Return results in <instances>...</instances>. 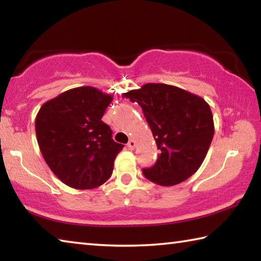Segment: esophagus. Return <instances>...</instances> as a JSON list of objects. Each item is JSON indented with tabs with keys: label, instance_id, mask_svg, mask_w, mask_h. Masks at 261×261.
Segmentation results:
<instances>
[{
	"label": "esophagus",
	"instance_id": "1",
	"mask_svg": "<svg viewBox=\"0 0 261 261\" xmlns=\"http://www.w3.org/2000/svg\"><path fill=\"white\" fill-rule=\"evenodd\" d=\"M126 146H127V148H129V149H134L135 146H136V141L134 139H130Z\"/></svg>",
	"mask_w": 261,
	"mask_h": 261
}]
</instances>
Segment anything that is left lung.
Instances as JSON below:
<instances>
[{"instance_id":"8db88e82","label":"left lung","mask_w":261,"mask_h":261,"mask_svg":"<svg viewBox=\"0 0 261 261\" xmlns=\"http://www.w3.org/2000/svg\"><path fill=\"white\" fill-rule=\"evenodd\" d=\"M137 102L161 153L155 165L143 169L151 182L171 187L199 169L214 136L211 108L200 96L167 84H145L123 94Z\"/></svg>"}]
</instances>
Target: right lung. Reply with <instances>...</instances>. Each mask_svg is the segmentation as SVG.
Returning <instances> with one entry per match:
<instances>
[{"mask_svg":"<svg viewBox=\"0 0 261 261\" xmlns=\"http://www.w3.org/2000/svg\"><path fill=\"white\" fill-rule=\"evenodd\" d=\"M113 96L91 86L76 87L42 105L35 118L39 147L48 167L68 187L94 189L113 173L124 147L115 143L102 118Z\"/></svg>","mask_w":261,"mask_h":261,"instance_id":"right-lung-1","label":"right lung"}]
</instances>
